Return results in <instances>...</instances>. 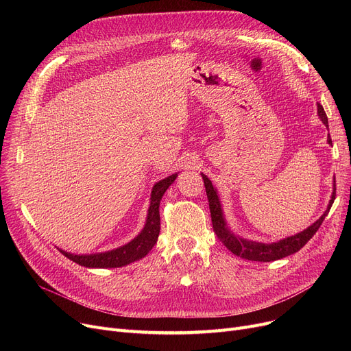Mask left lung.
<instances>
[{
    "label": "left lung",
    "instance_id": "8db88e82",
    "mask_svg": "<svg viewBox=\"0 0 351 351\" xmlns=\"http://www.w3.org/2000/svg\"><path fill=\"white\" fill-rule=\"evenodd\" d=\"M317 112L320 119L323 121V123L326 126H328V121H327V115L324 112V109L320 104H317ZM328 143H331V138L328 135ZM202 178H204V183L206 188V195H208V200H209V209H210V217H212V225H213V232L216 233L217 239L222 242L233 254L242 257V259H247V261H254V262H271V261H278V259H283V257L293 254L299 252L310 239L316 234V232L319 230L320 225L323 223L324 217L328 215V210L333 205V202L336 199V180H335V192L331 195V200L328 204L327 210L322 215V217L319 220H316L315 223L311 226H308L306 230L300 232L299 234L290 236L287 239H283V241H279L276 243H256V242H249V241H243V239L234 236L225 223L223 219V213H222V208H220V202L216 193V189L213 188L212 182L208 179L206 175L202 173Z\"/></svg>",
    "mask_w": 351,
    "mask_h": 351
}]
</instances>
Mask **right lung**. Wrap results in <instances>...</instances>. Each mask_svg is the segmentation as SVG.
Here are the masks:
<instances>
[{"label":"right lung","mask_w":351,"mask_h":351,"mask_svg":"<svg viewBox=\"0 0 351 351\" xmlns=\"http://www.w3.org/2000/svg\"><path fill=\"white\" fill-rule=\"evenodd\" d=\"M176 176L178 173L165 178L154 186L152 195H151V206H149V210H147L146 225L132 242L126 243L119 249L105 252V253H98V254H71L61 249L60 252L64 256H66L69 261L85 267H101V269L121 267L142 259V257L149 253L151 249L156 245L158 236L160 232V216H159L160 199L166 192V189H168L175 182Z\"/></svg>","instance_id":"add662e5"}]
</instances>
